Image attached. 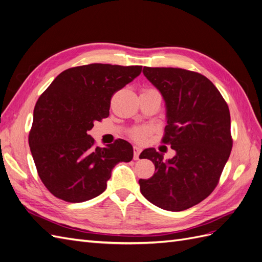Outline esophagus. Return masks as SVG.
Instances as JSON below:
<instances>
[{"label":"esophagus","mask_w":262,"mask_h":262,"mask_svg":"<svg viewBox=\"0 0 262 262\" xmlns=\"http://www.w3.org/2000/svg\"><path fill=\"white\" fill-rule=\"evenodd\" d=\"M141 150H142V148L140 147V146H134L133 147V157H134V160H139V156H140V153H141Z\"/></svg>","instance_id":"esophagus-1"}]
</instances>
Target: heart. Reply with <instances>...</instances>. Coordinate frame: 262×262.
Instances as JSON below:
<instances>
[{"label":"heart","mask_w":262,"mask_h":262,"mask_svg":"<svg viewBox=\"0 0 262 262\" xmlns=\"http://www.w3.org/2000/svg\"><path fill=\"white\" fill-rule=\"evenodd\" d=\"M146 133H147V130L145 128H137V129H134V130L131 131V137H132L133 140L141 142V141L144 140Z\"/></svg>","instance_id":"heart-1"}]
</instances>
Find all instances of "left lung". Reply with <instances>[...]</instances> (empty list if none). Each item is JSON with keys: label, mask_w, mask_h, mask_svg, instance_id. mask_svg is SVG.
I'll use <instances>...</instances> for the list:
<instances>
[{"label": "left lung", "mask_w": 262, "mask_h": 262, "mask_svg": "<svg viewBox=\"0 0 262 262\" xmlns=\"http://www.w3.org/2000/svg\"><path fill=\"white\" fill-rule=\"evenodd\" d=\"M143 74L160 91L166 106L165 136L176 155L164 161L149 147L141 153L155 165L140 190L150 203L184 211L200 203L216 187L231 154V116L224 98L205 76L177 68H147Z\"/></svg>", "instance_id": "1"}]
</instances>
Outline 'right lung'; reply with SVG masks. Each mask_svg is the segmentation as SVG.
<instances>
[{"instance_id": "right-lung-1", "label": "right lung", "mask_w": 262, "mask_h": 262, "mask_svg": "<svg viewBox=\"0 0 262 262\" xmlns=\"http://www.w3.org/2000/svg\"><path fill=\"white\" fill-rule=\"evenodd\" d=\"M142 67L93 63L63 71L34 109L29 146L38 175L59 199L78 203L102 193L112 170L133 158V147L119 139L95 145L89 132L109 116L113 95L140 75Z\"/></svg>"}]
</instances>
